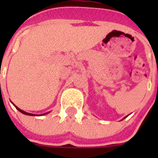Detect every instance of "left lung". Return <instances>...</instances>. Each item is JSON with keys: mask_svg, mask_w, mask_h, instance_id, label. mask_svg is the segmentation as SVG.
I'll list each match as a JSON object with an SVG mask.
<instances>
[{"mask_svg": "<svg viewBox=\"0 0 158 158\" xmlns=\"http://www.w3.org/2000/svg\"><path fill=\"white\" fill-rule=\"evenodd\" d=\"M125 118H126V117H125Z\"/></svg>", "mask_w": 158, "mask_h": 158, "instance_id": "obj_1", "label": "left lung"}]
</instances>
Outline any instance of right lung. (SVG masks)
Wrapping results in <instances>:
<instances>
[{"label": "right lung", "mask_w": 158, "mask_h": 158, "mask_svg": "<svg viewBox=\"0 0 158 158\" xmlns=\"http://www.w3.org/2000/svg\"><path fill=\"white\" fill-rule=\"evenodd\" d=\"M14 106H15V107H16V109L18 110V111H20V112L21 113H23V114H24V115H32V116H36V115H35V114H31V113H28V112H26V111H23V110H21V109H19V107H16V105H15V104H13ZM49 112H47V113H44V114H42L41 115H46V114H48Z\"/></svg>", "instance_id": "obj_1"}]
</instances>
